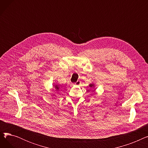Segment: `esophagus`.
<instances>
[{
  "instance_id": "esophagus-1",
  "label": "esophagus",
  "mask_w": 148,
  "mask_h": 148,
  "mask_svg": "<svg viewBox=\"0 0 148 148\" xmlns=\"http://www.w3.org/2000/svg\"><path fill=\"white\" fill-rule=\"evenodd\" d=\"M81 83V82L80 80H77L75 83H74V85H75V86H78V85H80Z\"/></svg>"
}]
</instances>
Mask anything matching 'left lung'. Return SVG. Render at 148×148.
<instances>
[{
    "label": "left lung",
    "instance_id": "1",
    "mask_svg": "<svg viewBox=\"0 0 148 148\" xmlns=\"http://www.w3.org/2000/svg\"><path fill=\"white\" fill-rule=\"evenodd\" d=\"M89 87L91 89H94L95 88V84L94 83H90L89 85Z\"/></svg>",
    "mask_w": 148,
    "mask_h": 148
}]
</instances>
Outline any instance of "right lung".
<instances>
[{"instance_id":"right-lung-1","label":"right lung","mask_w":148,"mask_h":148,"mask_svg":"<svg viewBox=\"0 0 148 148\" xmlns=\"http://www.w3.org/2000/svg\"><path fill=\"white\" fill-rule=\"evenodd\" d=\"M53 86H54V89H55V90H54V91H55V92H59V90H60L61 88H62V87L59 86V85H58V84H54ZM53 96L56 97L55 94H53Z\"/></svg>"}]
</instances>
